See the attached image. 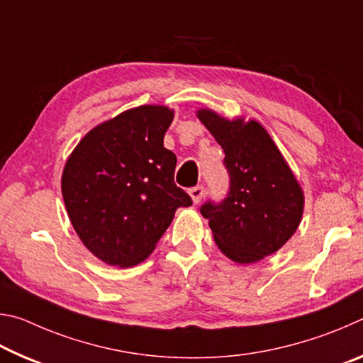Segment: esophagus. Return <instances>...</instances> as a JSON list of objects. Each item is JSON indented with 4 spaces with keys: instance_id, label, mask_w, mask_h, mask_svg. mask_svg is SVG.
I'll list each match as a JSON object with an SVG mask.
<instances>
[{
    "instance_id": "34e87169",
    "label": "esophagus",
    "mask_w": 363,
    "mask_h": 363,
    "mask_svg": "<svg viewBox=\"0 0 363 363\" xmlns=\"http://www.w3.org/2000/svg\"><path fill=\"white\" fill-rule=\"evenodd\" d=\"M203 194H205L203 186H196V187H192L189 190V195H190V199H192L194 205L200 203L201 199H203Z\"/></svg>"
}]
</instances>
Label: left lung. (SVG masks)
<instances>
[{
	"label": "left lung",
	"mask_w": 363,
	"mask_h": 363,
	"mask_svg": "<svg viewBox=\"0 0 363 363\" xmlns=\"http://www.w3.org/2000/svg\"><path fill=\"white\" fill-rule=\"evenodd\" d=\"M196 116L225 153L230 190L219 205L201 206L213 238L238 264L274 255L290 240L304 211V192L279 147L256 120H229L211 108Z\"/></svg>",
	"instance_id": "left-lung-1"
}]
</instances>
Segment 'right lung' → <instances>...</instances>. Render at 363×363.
<instances>
[{"instance_id": "add662e5", "label": "right lung", "mask_w": 363, "mask_h": 363, "mask_svg": "<svg viewBox=\"0 0 363 363\" xmlns=\"http://www.w3.org/2000/svg\"><path fill=\"white\" fill-rule=\"evenodd\" d=\"M173 118L167 106L125 110L94 126L67 158V214L84 247L108 266L147 259L177 208L192 205L174 184L176 155L163 147Z\"/></svg>"}]
</instances>
